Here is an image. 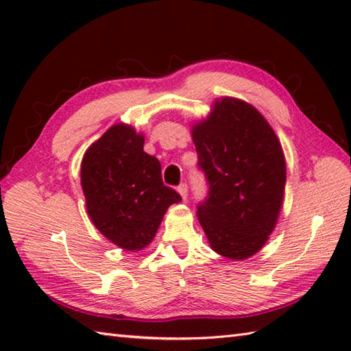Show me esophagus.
I'll list each match as a JSON object with an SVG mask.
<instances>
[{"label": "esophagus", "instance_id": "esophagus-1", "mask_svg": "<svg viewBox=\"0 0 351 351\" xmlns=\"http://www.w3.org/2000/svg\"><path fill=\"white\" fill-rule=\"evenodd\" d=\"M178 193H180V195H181L182 200H187V197H189V187H187V184H181L180 187H178Z\"/></svg>", "mask_w": 351, "mask_h": 351}]
</instances>
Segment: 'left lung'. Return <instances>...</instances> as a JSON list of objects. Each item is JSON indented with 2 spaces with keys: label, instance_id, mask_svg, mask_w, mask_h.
Wrapping results in <instances>:
<instances>
[{
  "label": "left lung",
  "instance_id": "1",
  "mask_svg": "<svg viewBox=\"0 0 351 351\" xmlns=\"http://www.w3.org/2000/svg\"><path fill=\"white\" fill-rule=\"evenodd\" d=\"M191 136L208 184L197 219L210 245L229 259L255 255L283 202L287 167L278 137L255 107L228 96L214 102Z\"/></svg>",
  "mask_w": 351,
  "mask_h": 351
}]
</instances>
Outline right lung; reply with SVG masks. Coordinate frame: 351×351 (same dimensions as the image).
<instances>
[{
	"label": "right lung",
	"mask_w": 351,
	"mask_h": 351,
	"mask_svg": "<svg viewBox=\"0 0 351 351\" xmlns=\"http://www.w3.org/2000/svg\"><path fill=\"white\" fill-rule=\"evenodd\" d=\"M143 145V134L117 123L87 149L81 162L88 217L104 237L130 252L146 247L167 208L182 200L162 184L161 164Z\"/></svg>",
	"instance_id": "1"
}]
</instances>
